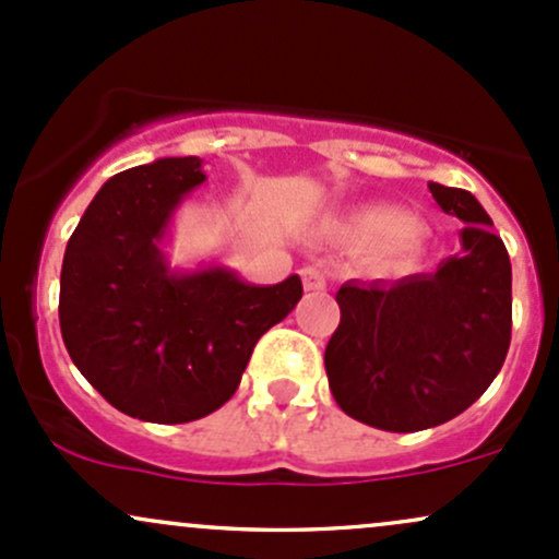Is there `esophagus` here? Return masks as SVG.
I'll return each mask as SVG.
<instances>
[{"mask_svg": "<svg viewBox=\"0 0 559 559\" xmlns=\"http://www.w3.org/2000/svg\"><path fill=\"white\" fill-rule=\"evenodd\" d=\"M302 281H305V289H308V292H323L329 286L326 270L318 267V265L305 267L302 270Z\"/></svg>", "mask_w": 559, "mask_h": 559, "instance_id": "1", "label": "esophagus"}]
</instances>
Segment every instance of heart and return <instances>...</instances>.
<instances>
[{
  "label": "heart",
  "instance_id": "1",
  "mask_svg": "<svg viewBox=\"0 0 559 559\" xmlns=\"http://www.w3.org/2000/svg\"><path fill=\"white\" fill-rule=\"evenodd\" d=\"M355 230L371 243L392 247L401 257H416L421 251V236L416 219L397 210H373L360 214Z\"/></svg>",
  "mask_w": 559,
  "mask_h": 559
}]
</instances>
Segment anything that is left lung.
Wrapping results in <instances>:
<instances>
[{
    "label": "left lung",
    "mask_w": 559,
    "mask_h": 559,
    "mask_svg": "<svg viewBox=\"0 0 559 559\" xmlns=\"http://www.w3.org/2000/svg\"><path fill=\"white\" fill-rule=\"evenodd\" d=\"M429 193L462 219L464 254L445 257L435 273L347 281L323 355L340 408L388 432L438 427L467 411L512 340V265L488 212L469 190L429 182Z\"/></svg>",
    "instance_id": "8db88e82"
}]
</instances>
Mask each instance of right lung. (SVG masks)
Here are the masks:
<instances>
[{
    "label": "right lung",
    "instance_id": "right-lung-1",
    "mask_svg": "<svg viewBox=\"0 0 559 559\" xmlns=\"http://www.w3.org/2000/svg\"><path fill=\"white\" fill-rule=\"evenodd\" d=\"M199 156L119 171L97 190L60 270V334L82 377L121 414L201 419L238 390L251 349L302 299V281L243 284L228 267L171 273L158 249Z\"/></svg>",
    "mask_w": 559,
    "mask_h": 559
}]
</instances>
